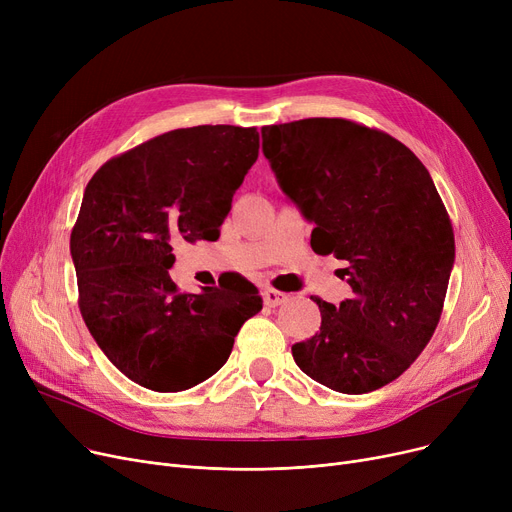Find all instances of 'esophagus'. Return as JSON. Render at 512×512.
Returning <instances> with one entry per match:
<instances>
[{
    "mask_svg": "<svg viewBox=\"0 0 512 512\" xmlns=\"http://www.w3.org/2000/svg\"><path fill=\"white\" fill-rule=\"evenodd\" d=\"M286 301H288V294L286 292H280V290H274V288H267L263 292V303L267 307H278V305H282Z\"/></svg>",
    "mask_w": 512,
    "mask_h": 512,
    "instance_id": "34e87169",
    "label": "esophagus"
}]
</instances>
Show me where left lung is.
<instances>
[{"label": "left lung", "instance_id": "obj_1", "mask_svg": "<svg viewBox=\"0 0 512 512\" xmlns=\"http://www.w3.org/2000/svg\"><path fill=\"white\" fill-rule=\"evenodd\" d=\"M263 155L309 222L311 247L344 259L353 297L321 311L292 346L311 380L342 394L378 390L432 340L454 263V232L436 184L390 134L344 118L261 128Z\"/></svg>", "mask_w": 512, "mask_h": 512}]
</instances>
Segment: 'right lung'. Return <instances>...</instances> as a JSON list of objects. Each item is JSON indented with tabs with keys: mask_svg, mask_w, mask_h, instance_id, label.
Segmentation results:
<instances>
[{
	"mask_svg": "<svg viewBox=\"0 0 512 512\" xmlns=\"http://www.w3.org/2000/svg\"><path fill=\"white\" fill-rule=\"evenodd\" d=\"M259 155L257 128H178L95 172L70 234L85 324L128 380L188 390L218 371L261 311L245 278L180 292L170 278L180 240H215L236 188Z\"/></svg>",
	"mask_w": 512,
	"mask_h": 512,
	"instance_id": "obj_1",
	"label": "right lung"
}]
</instances>
